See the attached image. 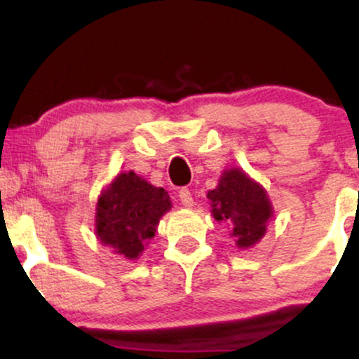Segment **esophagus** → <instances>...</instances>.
Returning a JSON list of instances; mask_svg holds the SVG:
<instances>
[{
	"label": "esophagus",
	"mask_w": 359,
	"mask_h": 359,
	"mask_svg": "<svg viewBox=\"0 0 359 359\" xmlns=\"http://www.w3.org/2000/svg\"><path fill=\"white\" fill-rule=\"evenodd\" d=\"M179 199H180V204L185 205V208H191L194 204V199H192V194L189 189H180L179 191Z\"/></svg>",
	"instance_id": "obj_1"
}]
</instances>
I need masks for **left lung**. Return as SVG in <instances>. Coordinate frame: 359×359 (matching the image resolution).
Returning a JSON list of instances; mask_svg holds the SVG:
<instances>
[{
	"label": "left lung",
	"mask_w": 359,
	"mask_h": 359,
	"mask_svg": "<svg viewBox=\"0 0 359 359\" xmlns=\"http://www.w3.org/2000/svg\"><path fill=\"white\" fill-rule=\"evenodd\" d=\"M212 216L231 228V236L240 248H248L262 240L271 205L265 191L245 172L231 168L222 174L219 185L209 191Z\"/></svg>",
	"instance_id": "obj_1"
}]
</instances>
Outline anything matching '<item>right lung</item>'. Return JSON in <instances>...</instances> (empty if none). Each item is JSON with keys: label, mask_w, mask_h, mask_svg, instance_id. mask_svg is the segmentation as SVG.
Segmentation results:
<instances>
[{"label": "right lung", "mask_w": 359, "mask_h": 359, "mask_svg": "<svg viewBox=\"0 0 359 359\" xmlns=\"http://www.w3.org/2000/svg\"><path fill=\"white\" fill-rule=\"evenodd\" d=\"M170 205L162 187H154L135 172L119 174L97 201V238L123 257L138 258Z\"/></svg>", "instance_id": "add662e5"}]
</instances>
